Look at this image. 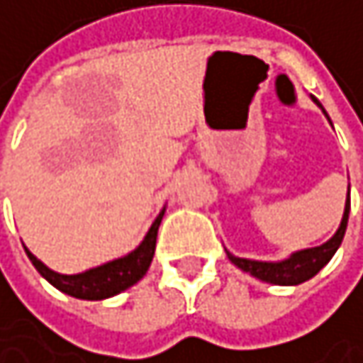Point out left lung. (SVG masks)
Returning a JSON list of instances; mask_svg holds the SVG:
<instances>
[{"label": "left lung", "instance_id": "left-lung-1", "mask_svg": "<svg viewBox=\"0 0 363 363\" xmlns=\"http://www.w3.org/2000/svg\"><path fill=\"white\" fill-rule=\"evenodd\" d=\"M315 101V99H313ZM318 103V101H315ZM320 105V103H318ZM322 107V105H320ZM326 113V111H324ZM349 208H351V201H349V195H347V203H345V214H342V220H340V227L338 231L334 233L332 240H328L324 246H318V248H309V250H301V252L292 254L288 260H281V262H258V260H248V258H238L233 254L227 252L229 260L233 264H238L242 271L250 273L254 277L262 279V281H269V284H277V286H296V284H303L307 279H311L313 275L320 273L322 267H326L328 260L334 256V252L338 250L342 238H345V231H347V220H349Z\"/></svg>", "mask_w": 363, "mask_h": 363}]
</instances>
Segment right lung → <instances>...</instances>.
<instances>
[{"label":"right lung","mask_w":363,"mask_h":363,"mask_svg":"<svg viewBox=\"0 0 363 363\" xmlns=\"http://www.w3.org/2000/svg\"><path fill=\"white\" fill-rule=\"evenodd\" d=\"M162 216H164V210L155 218V223L151 225L147 238L143 240V244L134 252H130L123 258L111 260L107 264H101L96 269H90L86 273H79V275L54 273L41 260H37L35 256L29 252L27 248L25 250H27V256H29V260L33 262V267H35L37 271L54 288H58L60 292L71 294L75 298H84V301H103V298H109V296H115V294L128 290L138 279H143V275L147 273V269H149V264L153 260V254H155L157 229H160Z\"/></svg>","instance_id":"1"}]
</instances>
